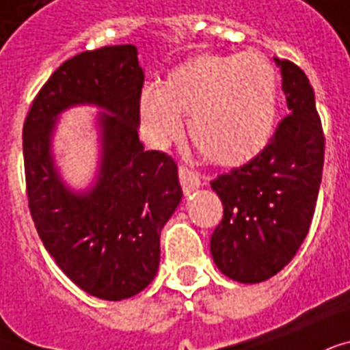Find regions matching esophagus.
I'll return each mask as SVG.
<instances>
[{
    "label": "esophagus",
    "instance_id": "obj_1",
    "mask_svg": "<svg viewBox=\"0 0 350 350\" xmlns=\"http://www.w3.org/2000/svg\"><path fill=\"white\" fill-rule=\"evenodd\" d=\"M178 178H180V186H183L184 193H189L200 186V177L193 170H189L186 166L178 167Z\"/></svg>",
    "mask_w": 350,
    "mask_h": 350
}]
</instances>
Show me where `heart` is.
<instances>
[{"label":"heart","instance_id":"heart-1","mask_svg":"<svg viewBox=\"0 0 350 350\" xmlns=\"http://www.w3.org/2000/svg\"><path fill=\"white\" fill-rule=\"evenodd\" d=\"M278 98V75L261 54H200L161 88L142 91L140 120L161 146L180 135V116H188L189 138L210 161L241 166L268 144Z\"/></svg>","mask_w":350,"mask_h":350}]
</instances>
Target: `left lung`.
<instances>
[{
  "label": "left lung",
  "mask_w": 350,
  "mask_h": 350,
  "mask_svg": "<svg viewBox=\"0 0 350 350\" xmlns=\"http://www.w3.org/2000/svg\"><path fill=\"white\" fill-rule=\"evenodd\" d=\"M283 77L288 115L265 150L212 180L223 221L210 241L217 268L239 283H261L286 267L307 237L323 173L325 137L312 85L288 59Z\"/></svg>",
  "instance_id": "left-lung-1"
}]
</instances>
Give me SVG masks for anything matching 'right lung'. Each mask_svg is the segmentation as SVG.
I'll return each instance as SVG.
<instances>
[{"label": "right lung", "instance_id": "add662e5", "mask_svg": "<svg viewBox=\"0 0 350 350\" xmlns=\"http://www.w3.org/2000/svg\"><path fill=\"white\" fill-rule=\"evenodd\" d=\"M135 45L85 51L59 65L32 100L23 124L29 208L43 246L62 272L100 299L120 301L144 291L159 270L161 230L183 199L177 164L146 151L140 138L144 72ZM94 103L103 157L97 184L66 188L50 153L55 116Z\"/></svg>", "mask_w": 350, "mask_h": 350}]
</instances>
